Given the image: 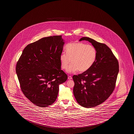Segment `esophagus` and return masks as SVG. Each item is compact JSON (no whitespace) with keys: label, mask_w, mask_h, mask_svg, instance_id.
Returning <instances> with one entry per match:
<instances>
[{"label":"esophagus","mask_w":134,"mask_h":134,"mask_svg":"<svg viewBox=\"0 0 134 134\" xmlns=\"http://www.w3.org/2000/svg\"><path fill=\"white\" fill-rule=\"evenodd\" d=\"M68 79H72V77L71 76H68Z\"/></svg>","instance_id":"34e87169"}]
</instances>
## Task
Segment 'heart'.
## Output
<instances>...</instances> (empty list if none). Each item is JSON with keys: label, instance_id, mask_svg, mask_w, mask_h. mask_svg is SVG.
Returning a JSON list of instances; mask_svg holds the SVG:
<instances>
[{"label": "heart", "instance_id": "heart-1", "mask_svg": "<svg viewBox=\"0 0 134 134\" xmlns=\"http://www.w3.org/2000/svg\"><path fill=\"white\" fill-rule=\"evenodd\" d=\"M66 52H63L60 57L63 69H68L69 73L79 70L85 72L90 69L96 59L97 51L94 46L82 42H72L66 46Z\"/></svg>", "mask_w": 134, "mask_h": 134}]
</instances>
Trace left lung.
<instances>
[{
    "instance_id": "obj_1",
    "label": "left lung",
    "mask_w": 134,
    "mask_h": 134,
    "mask_svg": "<svg viewBox=\"0 0 134 134\" xmlns=\"http://www.w3.org/2000/svg\"><path fill=\"white\" fill-rule=\"evenodd\" d=\"M91 42L97 51L96 59L91 68L74 75L73 93L77 102L85 108H93L106 100L114 91L119 70L118 61L104 43L84 37L80 41Z\"/></svg>"
}]
</instances>
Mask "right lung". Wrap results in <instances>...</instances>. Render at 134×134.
I'll use <instances>...</instances> for the list:
<instances>
[{
    "label": "right lung",
    "instance_id": "1",
    "mask_svg": "<svg viewBox=\"0 0 134 134\" xmlns=\"http://www.w3.org/2000/svg\"><path fill=\"white\" fill-rule=\"evenodd\" d=\"M64 44L61 35L42 38L25 47L16 64V72L22 92L39 107L54 103L59 85L68 79L61 69L60 57Z\"/></svg>",
    "mask_w": 134,
    "mask_h": 134
}]
</instances>
